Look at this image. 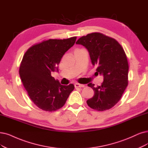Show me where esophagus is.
<instances>
[{
  "label": "esophagus",
  "instance_id": "obj_1",
  "mask_svg": "<svg viewBox=\"0 0 148 148\" xmlns=\"http://www.w3.org/2000/svg\"><path fill=\"white\" fill-rule=\"evenodd\" d=\"M74 86H75V88H81V87H84V85L80 84L79 83H75L74 84Z\"/></svg>",
  "mask_w": 148,
  "mask_h": 148
}]
</instances>
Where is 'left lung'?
Masks as SVG:
<instances>
[{"label":"left lung","mask_w":148,"mask_h":148,"mask_svg":"<svg viewBox=\"0 0 148 148\" xmlns=\"http://www.w3.org/2000/svg\"><path fill=\"white\" fill-rule=\"evenodd\" d=\"M75 44L88 50L96 73L103 77L101 86L88 84L95 95L87 104L97 111L108 110L120 100L128 85L129 64L124 49L116 40L97 32L80 38Z\"/></svg>","instance_id":"8db88e82"}]
</instances>
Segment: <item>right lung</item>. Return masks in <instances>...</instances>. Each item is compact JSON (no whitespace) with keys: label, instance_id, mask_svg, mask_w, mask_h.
Segmentation results:
<instances>
[{"label":"right lung","instance_id":"obj_1","mask_svg":"<svg viewBox=\"0 0 148 148\" xmlns=\"http://www.w3.org/2000/svg\"><path fill=\"white\" fill-rule=\"evenodd\" d=\"M76 38L44 41L30 47L24 54L20 77L31 100L42 110L53 112L62 108L74 89L72 84H60L51 73L58 72L60 60L73 46Z\"/></svg>","mask_w":148,"mask_h":148}]
</instances>
